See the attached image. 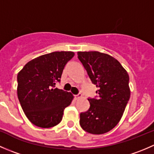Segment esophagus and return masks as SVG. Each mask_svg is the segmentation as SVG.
Returning a JSON list of instances; mask_svg holds the SVG:
<instances>
[{"label":"esophagus","mask_w":154,"mask_h":154,"mask_svg":"<svg viewBox=\"0 0 154 154\" xmlns=\"http://www.w3.org/2000/svg\"><path fill=\"white\" fill-rule=\"evenodd\" d=\"M81 94H76V95H74V98H75V100H77V99L80 98V97H81Z\"/></svg>","instance_id":"34e87169"}]
</instances>
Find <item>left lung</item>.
Segmentation results:
<instances>
[{
	"label": "left lung",
	"instance_id": "1",
	"mask_svg": "<svg viewBox=\"0 0 154 154\" xmlns=\"http://www.w3.org/2000/svg\"><path fill=\"white\" fill-rule=\"evenodd\" d=\"M77 55L97 88L96 98H88V111L80 113V125L91 134H103L112 130L123 116L130 97L129 75L121 63L109 54L79 51Z\"/></svg>",
	"mask_w": 154,
	"mask_h": 154
}]
</instances>
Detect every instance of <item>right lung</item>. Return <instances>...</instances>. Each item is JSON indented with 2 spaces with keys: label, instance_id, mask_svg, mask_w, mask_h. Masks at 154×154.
Here are the masks:
<instances>
[{
  "label": "right lung",
  "instance_id": "add662e5",
  "mask_svg": "<svg viewBox=\"0 0 154 154\" xmlns=\"http://www.w3.org/2000/svg\"><path fill=\"white\" fill-rule=\"evenodd\" d=\"M74 56L71 51L45 54L28 62L18 72V100L24 114L34 125L50 128L62 121L65 108L71 104L74 96L55 86Z\"/></svg>",
  "mask_w": 154,
  "mask_h": 154
}]
</instances>
